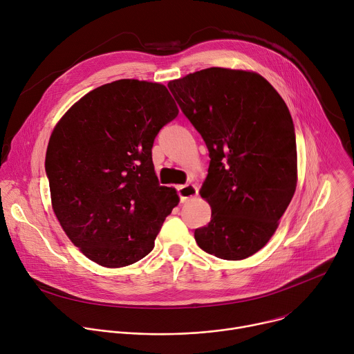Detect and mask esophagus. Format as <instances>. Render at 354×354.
Listing matches in <instances>:
<instances>
[{
  "instance_id": "esophagus-1",
  "label": "esophagus",
  "mask_w": 354,
  "mask_h": 354,
  "mask_svg": "<svg viewBox=\"0 0 354 354\" xmlns=\"http://www.w3.org/2000/svg\"><path fill=\"white\" fill-rule=\"evenodd\" d=\"M178 194H179V198L182 203H186V201H189L190 198L197 196V187L192 183L178 186Z\"/></svg>"
}]
</instances>
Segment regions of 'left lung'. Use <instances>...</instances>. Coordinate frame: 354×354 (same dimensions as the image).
Returning <instances> with one entry per match:
<instances>
[{"mask_svg": "<svg viewBox=\"0 0 354 354\" xmlns=\"http://www.w3.org/2000/svg\"><path fill=\"white\" fill-rule=\"evenodd\" d=\"M168 88L209 149L200 194L212 220L194 230L197 245L225 261L257 254L295 192L297 145L287 105L262 75L241 70L212 67Z\"/></svg>", "mask_w": 354, "mask_h": 354, "instance_id": "8db88e82", "label": "left lung"}]
</instances>
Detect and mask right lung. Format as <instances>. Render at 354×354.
Returning <instances> with one entry per match:
<instances>
[{
	"mask_svg": "<svg viewBox=\"0 0 354 354\" xmlns=\"http://www.w3.org/2000/svg\"><path fill=\"white\" fill-rule=\"evenodd\" d=\"M178 112L164 85L119 80L81 97L53 130L44 162L53 210L95 263L123 268L147 257L179 203L151 156Z\"/></svg>",
	"mask_w": 354,
	"mask_h": 354,
	"instance_id": "right-lung-1",
	"label": "right lung"
}]
</instances>
